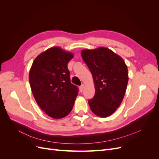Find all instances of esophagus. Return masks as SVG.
<instances>
[{
  "label": "esophagus",
  "instance_id": "34e87169",
  "mask_svg": "<svg viewBox=\"0 0 159 159\" xmlns=\"http://www.w3.org/2000/svg\"><path fill=\"white\" fill-rule=\"evenodd\" d=\"M84 84L81 85L80 86V90L81 92H82V91H83V90H84Z\"/></svg>",
  "mask_w": 159,
  "mask_h": 159
}]
</instances>
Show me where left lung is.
Wrapping results in <instances>:
<instances>
[{"mask_svg":"<svg viewBox=\"0 0 159 159\" xmlns=\"http://www.w3.org/2000/svg\"><path fill=\"white\" fill-rule=\"evenodd\" d=\"M81 57L93 76L95 92L88 101L92 112L100 117L112 115L125 94L129 76L122 57L107 48L81 50Z\"/></svg>","mask_w":159,"mask_h":159,"instance_id":"1","label":"left lung"}]
</instances>
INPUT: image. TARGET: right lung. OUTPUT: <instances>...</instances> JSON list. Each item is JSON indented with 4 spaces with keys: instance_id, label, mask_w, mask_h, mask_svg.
I'll list each match as a JSON object with an SVG mask.
<instances>
[{
    "instance_id": "add662e5",
    "label": "right lung",
    "mask_w": 159,
    "mask_h": 159,
    "mask_svg": "<svg viewBox=\"0 0 159 159\" xmlns=\"http://www.w3.org/2000/svg\"><path fill=\"white\" fill-rule=\"evenodd\" d=\"M70 52L52 47L38 55L29 72L32 92L41 109L54 119L67 116L73 109L78 89L70 81Z\"/></svg>"
}]
</instances>
